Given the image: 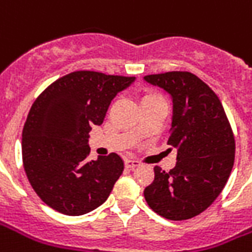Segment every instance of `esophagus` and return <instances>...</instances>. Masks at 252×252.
Here are the masks:
<instances>
[{
	"label": "esophagus",
	"instance_id": "obj_1",
	"mask_svg": "<svg viewBox=\"0 0 252 252\" xmlns=\"http://www.w3.org/2000/svg\"><path fill=\"white\" fill-rule=\"evenodd\" d=\"M124 163H126V169H129V170H132V169H135V167H137V166H139V160H135V159H126V162H124Z\"/></svg>",
	"mask_w": 252,
	"mask_h": 252
}]
</instances>
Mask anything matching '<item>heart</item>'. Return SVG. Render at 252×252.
<instances>
[{"instance_id": "obj_1", "label": "heart", "mask_w": 252, "mask_h": 252, "mask_svg": "<svg viewBox=\"0 0 252 252\" xmlns=\"http://www.w3.org/2000/svg\"><path fill=\"white\" fill-rule=\"evenodd\" d=\"M157 99H163V97L158 93L150 92V93H146L142 97V104L143 102H147V101H157Z\"/></svg>"}]
</instances>
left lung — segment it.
I'll use <instances>...</instances> for the list:
<instances>
[{
    "instance_id": "1",
    "label": "left lung",
    "mask_w": 252,
    "mask_h": 252,
    "mask_svg": "<svg viewBox=\"0 0 252 252\" xmlns=\"http://www.w3.org/2000/svg\"><path fill=\"white\" fill-rule=\"evenodd\" d=\"M144 79L173 97L167 146L177 150L174 169L154 167L144 198L159 216L188 220L209 208L227 184L235 162L232 128L216 93L194 74L169 71Z\"/></svg>"
}]
</instances>
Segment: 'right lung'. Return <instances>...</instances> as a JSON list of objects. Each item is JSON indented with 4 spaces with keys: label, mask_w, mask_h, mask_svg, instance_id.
Here are the masks:
<instances>
[{
    "label": "right lung",
    "mask_w": 252,
    "mask_h": 252,
    "mask_svg": "<svg viewBox=\"0 0 252 252\" xmlns=\"http://www.w3.org/2000/svg\"><path fill=\"white\" fill-rule=\"evenodd\" d=\"M133 81L79 70L52 82L32 104L23 128V164L50 208L79 216L109 197L124 163L115 153L89 160V132L102 124L110 101Z\"/></svg>",
    "instance_id": "add662e5"
}]
</instances>
